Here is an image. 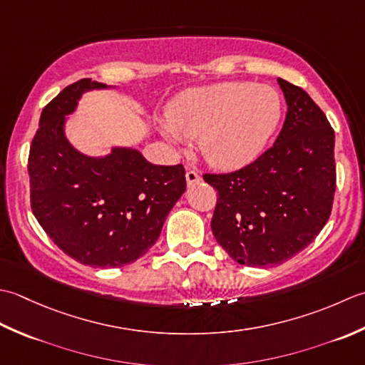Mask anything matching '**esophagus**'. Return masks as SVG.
<instances>
[{
  "mask_svg": "<svg viewBox=\"0 0 365 365\" xmlns=\"http://www.w3.org/2000/svg\"><path fill=\"white\" fill-rule=\"evenodd\" d=\"M185 181H187L189 185L197 184L200 181V175L195 172V170H187V173H185Z\"/></svg>",
  "mask_w": 365,
  "mask_h": 365,
  "instance_id": "1",
  "label": "esophagus"
}]
</instances>
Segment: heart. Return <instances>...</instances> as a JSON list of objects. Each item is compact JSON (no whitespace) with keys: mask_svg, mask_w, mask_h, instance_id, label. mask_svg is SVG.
Here are the masks:
<instances>
[{"mask_svg":"<svg viewBox=\"0 0 365 365\" xmlns=\"http://www.w3.org/2000/svg\"><path fill=\"white\" fill-rule=\"evenodd\" d=\"M280 116L282 99L272 86L224 81L182 93L170 107L162 133L178 145L198 137L210 165L236 170L263 151Z\"/></svg>","mask_w":365,"mask_h":365,"instance_id":"heart-1","label":"heart"}]
</instances>
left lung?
Masks as SVG:
<instances>
[{"label":"left lung","mask_w":365,"mask_h":365,"mask_svg":"<svg viewBox=\"0 0 365 365\" xmlns=\"http://www.w3.org/2000/svg\"><path fill=\"white\" fill-rule=\"evenodd\" d=\"M277 81L288 110L276 143L233 173L203 175L219 193L215 241L252 267L277 266L306 249L328 222L336 192L328 118L302 88Z\"/></svg>","instance_id":"1"}]
</instances>
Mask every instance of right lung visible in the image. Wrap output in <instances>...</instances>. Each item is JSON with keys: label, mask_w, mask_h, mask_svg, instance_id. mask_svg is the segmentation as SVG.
<instances>
[{"label": "right lung", "mask_w": 365, "mask_h": 365, "mask_svg": "<svg viewBox=\"0 0 365 365\" xmlns=\"http://www.w3.org/2000/svg\"><path fill=\"white\" fill-rule=\"evenodd\" d=\"M110 88L69 85L42 110L28 158L31 210L66 255L93 267H121L150 250L185 190L181 165H154L135 148L81 154L64 133L81 94Z\"/></svg>", "instance_id": "obj_1"}]
</instances>
